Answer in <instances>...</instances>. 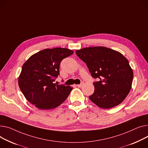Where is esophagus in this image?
Returning a JSON list of instances; mask_svg holds the SVG:
<instances>
[{
    "mask_svg": "<svg viewBox=\"0 0 148 148\" xmlns=\"http://www.w3.org/2000/svg\"><path fill=\"white\" fill-rule=\"evenodd\" d=\"M83 84H84V83L82 82V83H81L80 84H77V87H81L83 85Z\"/></svg>",
    "mask_w": 148,
    "mask_h": 148,
    "instance_id": "esophagus-1",
    "label": "esophagus"
}]
</instances>
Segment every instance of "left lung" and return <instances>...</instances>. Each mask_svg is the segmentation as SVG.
I'll use <instances>...</instances> for the list:
<instances>
[{"label":"left lung","mask_w":148,"mask_h":148,"mask_svg":"<svg viewBox=\"0 0 148 148\" xmlns=\"http://www.w3.org/2000/svg\"><path fill=\"white\" fill-rule=\"evenodd\" d=\"M76 55L84 62L92 77L94 93L88 96L92 102L104 109L121 103L132 88L133 72L129 62L120 52L99 46L77 50Z\"/></svg>","instance_id":"left-lung-1"}]
</instances>
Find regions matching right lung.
<instances>
[{
	"mask_svg": "<svg viewBox=\"0 0 148 148\" xmlns=\"http://www.w3.org/2000/svg\"><path fill=\"white\" fill-rule=\"evenodd\" d=\"M73 51L66 48L46 49L24 64L18 78L20 90L27 100L40 110H51L62 103L73 87L55 83L60 66Z\"/></svg>",
	"mask_w": 148,
	"mask_h": 148,
	"instance_id": "right-lung-1",
	"label": "right lung"
}]
</instances>
